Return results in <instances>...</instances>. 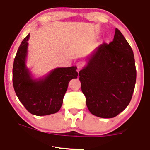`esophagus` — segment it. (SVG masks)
Listing matches in <instances>:
<instances>
[{
  "instance_id": "1",
  "label": "esophagus",
  "mask_w": 150,
  "mask_h": 150,
  "mask_svg": "<svg viewBox=\"0 0 150 150\" xmlns=\"http://www.w3.org/2000/svg\"><path fill=\"white\" fill-rule=\"evenodd\" d=\"M84 65H85V63L82 61H80L77 63V67H78V69H82V68L84 67Z\"/></svg>"
}]
</instances>
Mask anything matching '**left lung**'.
I'll list each match as a JSON object with an SVG mask.
<instances>
[{
  "label": "left lung",
  "mask_w": 150,
  "mask_h": 150,
  "mask_svg": "<svg viewBox=\"0 0 150 150\" xmlns=\"http://www.w3.org/2000/svg\"><path fill=\"white\" fill-rule=\"evenodd\" d=\"M79 76L92 115L112 118L126 108L135 88L137 69L132 48L118 29L111 43L96 48Z\"/></svg>",
  "instance_id": "8db88e82"
}]
</instances>
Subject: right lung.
Masks as SVG:
<instances>
[{
	"label": "right lung",
	"instance_id": "add662e5",
	"mask_svg": "<svg viewBox=\"0 0 150 150\" xmlns=\"http://www.w3.org/2000/svg\"><path fill=\"white\" fill-rule=\"evenodd\" d=\"M29 37L22 41L13 61V88L29 112L38 116L54 114L62 105L69 81L78 78L77 67L57 68L44 79L33 81L25 66Z\"/></svg>",
	"mask_w": 150,
	"mask_h": 150
}]
</instances>
